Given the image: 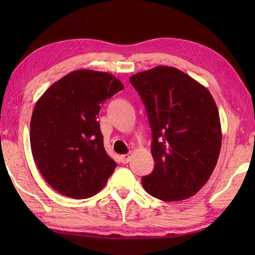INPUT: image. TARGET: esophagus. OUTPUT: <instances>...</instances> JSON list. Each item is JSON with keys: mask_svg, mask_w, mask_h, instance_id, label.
Returning a JSON list of instances; mask_svg holds the SVG:
<instances>
[{"mask_svg": "<svg viewBox=\"0 0 255 255\" xmlns=\"http://www.w3.org/2000/svg\"><path fill=\"white\" fill-rule=\"evenodd\" d=\"M121 159L123 163H128V162L130 161V154H123L121 156Z\"/></svg>", "mask_w": 255, "mask_h": 255, "instance_id": "34e87169", "label": "esophagus"}]
</instances>
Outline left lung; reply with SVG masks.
Here are the masks:
<instances>
[{"label":"left lung","instance_id":"8db88e82","mask_svg":"<svg viewBox=\"0 0 255 255\" xmlns=\"http://www.w3.org/2000/svg\"><path fill=\"white\" fill-rule=\"evenodd\" d=\"M129 81L145 106L152 130L154 169L141 178L163 202L196 194L213 173L221 148L217 105L204 85L181 70L158 66Z\"/></svg>","mask_w":255,"mask_h":255}]
</instances>
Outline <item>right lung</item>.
Here are the masks:
<instances>
[{
  "label": "right lung",
  "mask_w": 255,
  "mask_h": 255,
  "mask_svg": "<svg viewBox=\"0 0 255 255\" xmlns=\"http://www.w3.org/2000/svg\"><path fill=\"white\" fill-rule=\"evenodd\" d=\"M111 73L77 70L48 89L34 107L30 148L49 185L64 196L84 199L104 187L116 167L103 142L99 113L122 91Z\"/></svg>",
  "instance_id": "1"
}]
</instances>
